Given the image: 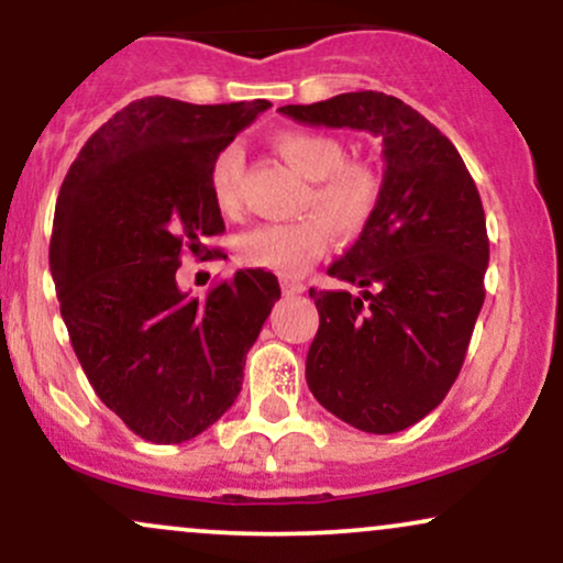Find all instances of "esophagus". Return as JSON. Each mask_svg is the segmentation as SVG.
I'll use <instances>...</instances> for the list:
<instances>
[{
	"label": "esophagus",
	"mask_w": 563,
	"mask_h": 563,
	"mask_svg": "<svg viewBox=\"0 0 563 563\" xmlns=\"http://www.w3.org/2000/svg\"><path fill=\"white\" fill-rule=\"evenodd\" d=\"M280 288H283V294H286V296H299V294H303L301 283L290 280V277H286V280H280Z\"/></svg>",
	"instance_id": "34e87169"
}]
</instances>
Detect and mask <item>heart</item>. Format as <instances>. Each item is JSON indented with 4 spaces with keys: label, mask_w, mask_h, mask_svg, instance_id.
Masks as SVG:
<instances>
[{
    "label": "heart",
    "mask_w": 563,
    "mask_h": 563,
    "mask_svg": "<svg viewBox=\"0 0 563 563\" xmlns=\"http://www.w3.org/2000/svg\"><path fill=\"white\" fill-rule=\"evenodd\" d=\"M273 151L286 161L309 187L301 198V214L286 224H262L243 232L238 256L243 264L296 275L325 249L328 232L335 241H352L371 224L378 209L380 179L371 166L344 161V145L331 134L288 129L273 137ZM243 153L228 145L211 161V196L224 214L238 211L241 203Z\"/></svg>",
    "instance_id": "obj_1"
}]
</instances>
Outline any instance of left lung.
<instances>
[{
  "mask_svg": "<svg viewBox=\"0 0 563 563\" xmlns=\"http://www.w3.org/2000/svg\"><path fill=\"white\" fill-rule=\"evenodd\" d=\"M280 113L371 132L384 147L376 214L328 267L363 290H309L320 328L307 384L344 423L394 434L448 397L466 360L489 262L479 190L455 145L399 97L346 92Z\"/></svg>",
  "mask_w": 563,
  "mask_h": 563,
  "instance_id": "1",
  "label": "left lung"
}]
</instances>
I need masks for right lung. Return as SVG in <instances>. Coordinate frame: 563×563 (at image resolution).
<instances>
[{"label": "right lung", "mask_w": 563, "mask_h": 563, "mask_svg": "<svg viewBox=\"0 0 563 563\" xmlns=\"http://www.w3.org/2000/svg\"><path fill=\"white\" fill-rule=\"evenodd\" d=\"M267 108L134 100L63 179L49 241L63 322L97 397L147 442H187L230 410L280 299L264 269H238L203 301L177 286L187 251L211 254L203 241L224 230L211 161Z\"/></svg>", "instance_id": "1"}]
</instances>
